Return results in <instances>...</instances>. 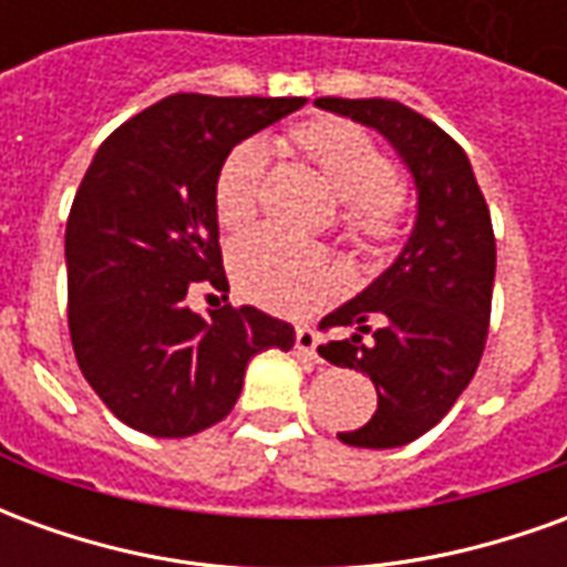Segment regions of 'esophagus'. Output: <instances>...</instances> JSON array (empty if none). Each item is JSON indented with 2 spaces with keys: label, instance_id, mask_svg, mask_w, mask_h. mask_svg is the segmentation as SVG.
<instances>
[{
  "label": "esophagus",
  "instance_id": "34e87169",
  "mask_svg": "<svg viewBox=\"0 0 567 567\" xmlns=\"http://www.w3.org/2000/svg\"><path fill=\"white\" fill-rule=\"evenodd\" d=\"M295 349L300 355L307 358H319V333L312 331V328H297V337H295Z\"/></svg>",
  "mask_w": 567,
  "mask_h": 567
}]
</instances>
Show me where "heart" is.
Here are the masks:
<instances>
[{
  "label": "heart",
  "mask_w": 567,
  "mask_h": 567,
  "mask_svg": "<svg viewBox=\"0 0 567 567\" xmlns=\"http://www.w3.org/2000/svg\"><path fill=\"white\" fill-rule=\"evenodd\" d=\"M300 154L328 178L343 199V224L358 243L389 239L404 215V194L394 185V166L380 142L340 117L307 121L291 133ZM267 145L248 140L224 157L215 178V215L227 234H243L258 218ZM239 291L276 312H309L331 300L340 285V264L316 246H300L279 234L246 236L230 255Z\"/></svg>",
  "instance_id": "1"
}]
</instances>
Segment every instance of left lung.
<instances>
[{
  "label": "left lung",
  "instance_id": "obj_1",
  "mask_svg": "<svg viewBox=\"0 0 567 567\" xmlns=\"http://www.w3.org/2000/svg\"><path fill=\"white\" fill-rule=\"evenodd\" d=\"M319 109L377 130L416 185V221L389 270L321 328L346 337L319 346L337 368L368 373L377 413L337 437L364 450H394L437 425L474 380L495 285L492 218L458 142L394 100L321 96Z\"/></svg>",
  "mask_w": 567,
  "mask_h": 567
}]
</instances>
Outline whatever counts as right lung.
<instances>
[{
  "instance_id": "add662e5",
  "label": "right lung",
  "mask_w": 567,
  "mask_h": 567,
  "mask_svg": "<svg viewBox=\"0 0 567 567\" xmlns=\"http://www.w3.org/2000/svg\"><path fill=\"white\" fill-rule=\"evenodd\" d=\"M303 96L175 93L130 117L93 154L66 221L69 333L84 380L124 425L190 437L221 422L264 349L295 328L255 307L206 316L190 285L227 288L215 178L248 136Z\"/></svg>"
}]
</instances>
